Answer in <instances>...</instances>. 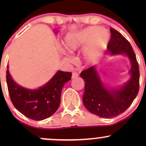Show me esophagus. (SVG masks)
Here are the masks:
<instances>
[{"mask_svg": "<svg viewBox=\"0 0 146 146\" xmlns=\"http://www.w3.org/2000/svg\"><path fill=\"white\" fill-rule=\"evenodd\" d=\"M79 75L78 73H76V72H73V73H72V79H75V78H78Z\"/></svg>", "mask_w": 146, "mask_h": 146, "instance_id": "obj_1", "label": "esophagus"}]
</instances>
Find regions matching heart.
I'll list each match as a JSON object with an SVG mask.
<instances>
[{
  "label": "heart",
  "mask_w": 146,
  "mask_h": 146,
  "mask_svg": "<svg viewBox=\"0 0 146 146\" xmlns=\"http://www.w3.org/2000/svg\"><path fill=\"white\" fill-rule=\"evenodd\" d=\"M110 41V35L100 27H90L76 32L68 33L64 38L63 45L66 51L74 53L84 46L83 53L84 60L91 62L98 58L106 48ZM66 60L69 58L66 57Z\"/></svg>",
  "instance_id": "heart-1"
}]
</instances>
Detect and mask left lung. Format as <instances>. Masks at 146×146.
<instances>
[{
  "label": "left lung",
  "mask_w": 146,
  "mask_h": 146,
  "mask_svg": "<svg viewBox=\"0 0 146 146\" xmlns=\"http://www.w3.org/2000/svg\"><path fill=\"white\" fill-rule=\"evenodd\" d=\"M111 38L107 53L128 58L131 67L130 78L122 86L110 87L102 80L98 65L80 73L85 83L83 103L90 113L102 117L112 118L125 111L136 98L139 89V70L136 56L129 42L120 33L110 28Z\"/></svg>",
  "instance_id": "obj_1"
}]
</instances>
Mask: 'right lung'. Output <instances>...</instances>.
<instances>
[{
	"mask_svg": "<svg viewBox=\"0 0 146 146\" xmlns=\"http://www.w3.org/2000/svg\"><path fill=\"white\" fill-rule=\"evenodd\" d=\"M55 33H58L54 29ZM6 80L10 99L20 113L31 119L41 121L53 115L59 108L63 86L71 80V72L58 71L44 85L36 88L18 84L10 75L7 65Z\"/></svg>",
	"mask_w": 146,
	"mask_h": 146,
	"instance_id": "1",
	"label": "right lung"
}]
</instances>
